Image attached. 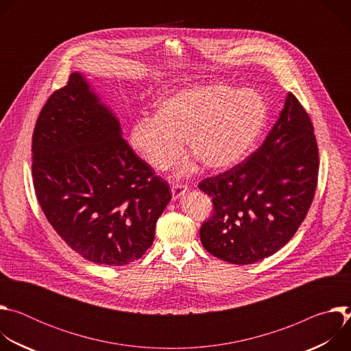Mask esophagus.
I'll return each mask as SVG.
<instances>
[{"instance_id":"34e87169","label":"esophagus","mask_w":351,"mask_h":351,"mask_svg":"<svg viewBox=\"0 0 351 351\" xmlns=\"http://www.w3.org/2000/svg\"><path fill=\"white\" fill-rule=\"evenodd\" d=\"M187 190V186L186 184H182V183H173L172 184V195L175 199L180 198L182 194Z\"/></svg>"}]
</instances>
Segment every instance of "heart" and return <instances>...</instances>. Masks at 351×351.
Listing matches in <instances>:
<instances>
[{
	"label": "heart",
	"mask_w": 351,
	"mask_h": 351,
	"mask_svg": "<svg viewBox=\"0 0 351 351\" xmlns=\"http://www.w3.org/2000/svg\"><path fill=\"white\" fill-rule=\"evenodd\" d=\"M267 121V103L254 90L195 86L162 99L154 118L138 119L129 143L156 171L178 162L182 140L204 168L225 171L253 152Z\"/></svg>",
	"instance_id": "heart-1"
}]
</instances>
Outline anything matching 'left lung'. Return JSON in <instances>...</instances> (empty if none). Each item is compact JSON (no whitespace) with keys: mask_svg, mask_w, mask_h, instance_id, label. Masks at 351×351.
I'll list each match as a JSON object with an SVG mask.
<instances>
[{"mask_svg":"<svg viewBox=\"0 0 351 351\" xmlns=\"http://www.w3.org/2000/svg\"><path fill=\"white\" fill-rule=\"evenodd\" d=\"M319 169L310 115L289 93L260 148L198 189L213 197V217L199 228L208 253L230 264L261 261L280 250L304 221Z\"/></svg>","mask_w":351,"mask_h":351,"instance_id":"obj_1","label":"left lung"}]
</instances>
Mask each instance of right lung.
<instances>
[{
    "label": "right lung",
    "mask_w": 351,
    "mask_h": 351,
    "mask_svg": "<svg viewBox=\"0 0 351 351\" xmlns=\"http://www.w3.org/2000/svg\"><path fill=\"white\" fill-rule=\"evenodd\" d=\"M38 204L84 260L122 267L152 247L172 193L122 137L114 114L75 72L44 104L32 138Z\"/></svg>",
    "instance_id": "right-lung-1"
}]
</instances>
